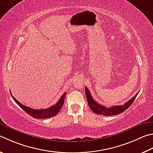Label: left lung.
<instances>
[{
  "instance_id": "8db88e82",
  "label": "left lung",
  "mask_w": 153,
  "mask_h": 153,
  "mask_svg": "<svg viewBox=\"0 0 153 153\" xmlns=\"http://www.w3.org/2000/svg\"><path fill=\"white\" fill-rule=\"evenodd\" d=\"M85 91L89 107L91 108V110H92L94 112H95L97 114H101L104 116L116 115L120 113L123 112L124 111L128 109V108L131 105V104L133 103V102L134 101L136 97L137 96L138 94V92L133 98H132L130 100L126 102L124 105H114V106L106 108L105 106H104V105L98 104V102H96L94 100L92 96H91L90 91H89L88 88L85 87Z\"/></svg>"
}]
</instances>
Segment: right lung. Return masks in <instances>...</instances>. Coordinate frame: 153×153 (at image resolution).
Listing matches in <instances>:
<instances>
[{
	"mask_svg": "<svg viewBox=\"0 0 153 153\" xmlns=\"http://www.w3.org/2000/svg\"><path fill=\"white\" fill-rule=\"evenodd\" d=\"M65 95H66V92H65L63 94L62 97L60 98L59 100L54 105H52V106L47 108V109H41V110L33 109V108L27 107L26 105L21 104L20 102H19L18 100H16L13 96H12V98L14 100V101H15L16 103L22 108V109H23L24 111H25L28 114H29L30 116H32V117L35 118H51L53 116L56 115L59 112V110L62 109L63 103H64Z\"/></svg>",
	"mask_w": 153,
	"mask_h": 153,
	"instance_id": "add662e5",
	"label": "right lung"
}]
</instances>
